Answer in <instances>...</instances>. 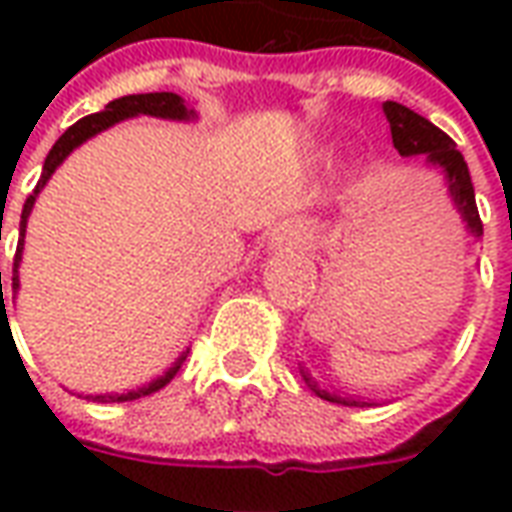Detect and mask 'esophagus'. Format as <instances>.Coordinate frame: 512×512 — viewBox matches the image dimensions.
I'll return each mask as SVG.
<instances>
[{
    "label": "esophagus",
    "mask_w": 512,
    "mask_h": 512,
    "mask_svg": "<svg viewBox=\"0 0 512 512\" xmlns=\"http://www.w3.org/2000/svg\"><path fill=\"white\" fill-rule=\"evenodd\" d=\"M299 230H293V227H279L277 233L271 235V249H293V246H299Z\"/></svg>",
    "instance_id": "obj_1"
}]
</instances>
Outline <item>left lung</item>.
<instances>
[{"label":"left lung","mask_w":512,"mask_h":512,"mask_svg":"<svg viewBox=\"0 0 512 512\" xmlns=\"http://www.w3.org/2000/svg\"><path fill=\"white\" fill-rule=\"evenodd\" d=\"M384 115L389 120V131H392V145L400 156H417L425 161V167L439 169L444 175V186L450 194L452 208L461 216L463 227L469 230V235L480 238L483 235V222H480V213H477V202H474V186L469 167L463 161L461 150L455 147L450 136L444 134L441 128H436L430 120H425L417 112H411L408 106L395 104V101H386ZM301 378L307 381L312 392L329 403H340V406H373L365 397H343L337 392H329L318 386V381L310 376V370L301 367Z\"/></svg>","instance_id":"left-lung-1"}]
</instances>
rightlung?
I'll return each instance as SVG.
<instances>
[{
  "instance_id": "add662e5",
  "label": "right lung",
  "mask_w": 512,
  "mask_h": 512,
  "mask_svg": "<svg viewBox=\"0 0 512 512\" xmlns=\"http://www.w3.org/2000/svg\"><path fill=\"white\" fill-rule=\"evenodd\" d=\"M161 117V120H178V123H191V120H197V112L186 106V101L175 93H142V95H123V98H115V101H109L106 104L104 112H98V115H87L82 117L79 123H73L65 134L54 142V147L49 150V156L43 161V175H40L38 186L35 191L29 194L27 202H24V211H21V224H18V249H16V260H13V293H18L21 288V279H18V266H21V252H24V235H27V222H29V213L35 208V200H38V194L43 191V186L49 183V178L57 172L65 158L71 156L73 150L79 145H84L87 139H93L95 134H101L106 128L117 126V123H123L128 117ZM0 293H2V271H0ZM189 354V348L183 351V354L172 362V367H167L164 373L153 381H147V384L136 386L131 392H106V395H84L87 400H98V403H126V400H136V397H145L153 395L158 389H164V386L175 378V373L183 365V359Z\"/></svg>"
}]
</instances>
